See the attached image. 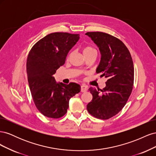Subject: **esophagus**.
I'll return each mask as SVG.
<instances>
[{
    "mask_svg": "<svg viewBox=\"0 0 156 156\" xmlns=\"http://www.w3.org/2000/svg\"><path fill=\"white\" fill-rule=\"evenodd\" d=\"M87 90H88V87H87V86H85V85H82V86H81V91L82 92H87Z\"/></svg>",
    "mask_w": 156,
    "mask_h": 156,
    "instance_id": "obj_1",
    "label": "esophagus"
}]
</instances>
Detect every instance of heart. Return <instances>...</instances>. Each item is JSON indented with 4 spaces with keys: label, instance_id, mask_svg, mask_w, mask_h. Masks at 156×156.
<instances>
[{
    "label": "heart",
    "instance_id": "1",
    "mask_svg": "<svg viewBox=\"0 0 156 156\" xmlns=\"http://www.w3.org/2000/svg\"><path fill=\"white\" fill-rule=\"evenodd\" d=\"M95 52H96V50L90 46L84 47V48L83 49V53L84 56L87 55L88 54L92 53H95Z\"/></svg>",
    "mask_w": 156,
    "mask_h": 156
}]
</instances>
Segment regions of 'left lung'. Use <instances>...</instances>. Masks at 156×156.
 Listing matches in <instances>:
<instances>
[{
    "label": "left lung",
    "instance_id": "obj_1",
    "mask_svg": "<svg viewBox=\"0 0 156 156\" xmlns=\"http://www.w3.org/2000/svg\"><path fill=\"white\" fill-rule=\"evenodd\" d=\"M85 34L98 46L101 54L96 73L107 79L103 90L88 89L93 98L87 108L93 116L107 120L122 109L132 92L133 60L126 46L116 37L101 32H88Z\"/></svg>",
    "mask_w": 156,
    "mask_h": 156
}]
</instances>
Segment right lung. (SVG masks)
<instances>
[{
	"label": "right lung",
	"mask_w": 156,
	"mask_h": 156,
	"mask_svg": "<svg viewBox=\"0 0 156 156\" xmlns=\"http://www.w3.org/2000/svg\"><path fill=\"white\" fill-rule=\"evenodd\" d=\"M79 34L54 32L32 47L28 55L27 72L34 104L45 116L59 119L67 112L71 98L81 91L75 83H56L53 75L64 64L68 52L77 44Z\"/></svg>",
	"instance_id": "1"
}]
</instances>
